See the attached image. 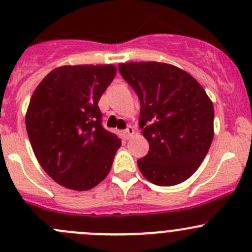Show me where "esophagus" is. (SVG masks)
Returning a JSON list of instances; mask_svg holds the SVG:
<instances>
[{
  "mask_svg": "<svg viewBox=\"0 0 252 252\" xmlns=\"http://www.w3.org/2000/svg\"><path fill=\"white\" fill-rule=\"evenodd\" d=\"M123 133H124V138L129 139V138H130V136L134 134V128H133V126H129L128 128H126V130L123 131Z\"/></svg>",
  "mask_w": 252,
  "mask_h": 252,
  "instance_id": "esophagus-1",
  "label": "esophagus"
}]
</instances>
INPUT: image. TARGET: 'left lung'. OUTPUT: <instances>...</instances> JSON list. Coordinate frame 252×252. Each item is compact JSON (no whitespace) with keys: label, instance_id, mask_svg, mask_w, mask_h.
Instances as JSON below:
<instances>
[{"label":"left lung","instance_id":"8db88e82","mask_svg":"<svg viewBox=\"0 0 252 252\" xmlns=\"http://www.w3.org/2000/svg\"><path fill=\"white\" fill-rule=\"evenodd\" d=\"M121 75L140 100L139 126L150 150L138 161L152 184L172 187L191 177L213 139L215 110L196 79L159 62L118 65Z\"/></svg>","mask_w":252,"mask_h":252}]
</instances>
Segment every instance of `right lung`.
Segmentation results:
<instances>
[{
	"label": "right lung",
	"instance_id": "right-lung-1",
	"mask_svg": "<svg viewBox=\"0 0 252 252\" xmlns=\"http://www.w3.org/2000/svg\"><path fill=\"white\" fill-rule=\"evenodd\" d=\"M116 73L113 64L63 65L30 98L25 124L32 151L64 188L90 190L110 173L121 139L102 126L97 103Z\"/></svg>",
	"mask_w": 252,
	"mask_h": 252
}]
</instances>
